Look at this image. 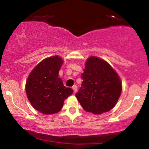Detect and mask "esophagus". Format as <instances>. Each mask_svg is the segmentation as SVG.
I'll return each mask as SVG.
<instances>
[{
  "label": "esophagus",
  "instance_id": "esophagus-1",
  "mask_svg": "<svg viewBox=\"0 0 149 149\" xmlns=\"http://www.w3.org/2000/svg\"><path fill=\"white\" fill-rule=\"evenodd\" d=\"M72 88H73V91H74V93L77 92V91H78L77 86H73V87H72Z\"/></svg>",
  "mask_w": 149,
  "mask_h": 149
}]
</instances>
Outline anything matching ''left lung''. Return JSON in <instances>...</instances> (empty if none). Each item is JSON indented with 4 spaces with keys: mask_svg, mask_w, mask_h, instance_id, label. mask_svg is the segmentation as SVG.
Instances as JSON below:
<instances>
[{
    "mask_svg": "<svg viewBox=\"0 0 149 149\" xmlns=\"http://www.w3.org/2000/svg\"><path fill=\"white\" fill-rule=\"evenodd\" d=\"M76 98L86 112L101 114L114 107L122 92L117 73L104 60L91 56L86 63Z\"/></svg>",
    "mask_w": 149,
    "mask_h": 149,
    "instance_id": "obj_1",
    "label": "left lung"
}]
</instances>
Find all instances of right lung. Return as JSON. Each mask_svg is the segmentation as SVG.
I'll list each match as a JSON object with an SVG mask.
<instances>
[{"label": "right lung", "instance_id": "1", "mask_svg": "<svg viewBox=\"0 0 149 149\" xmlns=\"http://www.w3.org/2000/svg\"><path fill=\"white\" fill-rule=\"evenodd\" d=\"M63 60L58 56L44 59L32 70L26 82V93L34 108L45 114L61 110L63 102L73 91L58 78Z\"/></svg>", "mask_w": 149, "mask_h": 149}]
</instances>
